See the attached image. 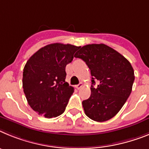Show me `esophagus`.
I'll list each match as a JSON object with an SVG mask.
<instances>
[{
  "instance_id": "1",
  "label": "esophagus",
  "mask_w": 149,
  "mask_h": 149,
  "mask_svg": "<svg viewBox=\"0 0 149 149\" xmlns=\"http://www.w3.org/2000/svg\"><path fill=\"white\" fill-rule=\"evenodd\" d=\"M82 85H83V84H82V82H80L79 84H78V85H76V88H77V89H80L82 87Z\"/></svg>"
}]
</instances>
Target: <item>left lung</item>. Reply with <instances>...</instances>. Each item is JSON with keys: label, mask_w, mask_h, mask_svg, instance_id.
I'll use <instances>...</instances> for the list:
<instances>
[{"label": "left lung", "mask_w": 149, "mask_h": 149, "mask_svg": "<svg viewBox=\"0 0 149 149\" xmlns=\"http://www.w3.org/2000/svg\"><path fill=\"white\" fill-rule=\"evenodd\" d=\"M74 57L85 62L92 76L91 96L82 101L85 115L98 122L111 119L131 93L135 79L131 64L119 52L103 43L82 46ZM95 79L99 85L94 88Z\"/></svg>", "instance_id": "8db88e82"}]
</instances>
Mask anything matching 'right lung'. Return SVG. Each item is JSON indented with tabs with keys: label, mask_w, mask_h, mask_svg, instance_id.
<instances>
[{
	"label": "right lung",
	"mask_w": 149,
	"mask_h": 149,
	"mask_svg": "<svg viewBox=\"0 0 149 149\" xmlns=\"http://www.w3.org/2000/svg\"><path fill=\"white\" fill-rule=\"evenodd\" d=\"M80 46L52 43L32 55L23 70L22 86L33 111L51 118L65 110L73 88L65 82V68Z\"/></svg>",
	"instance_id": "1"
}]
</instances>
